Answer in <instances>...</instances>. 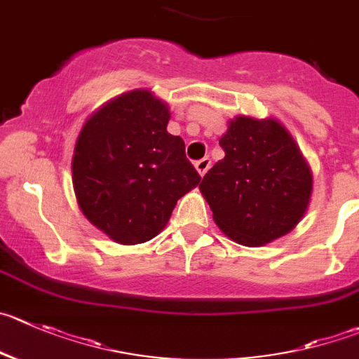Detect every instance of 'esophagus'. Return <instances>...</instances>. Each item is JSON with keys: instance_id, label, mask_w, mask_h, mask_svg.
Here are the masks:
<instances>
[{"instance_id": "34e87169", "label": "esophagus", "mask_w": 359, "mask_h": 359, "mask_svg": "<svg viewBox=\"0 0 359 359\" xmlns=\"http://www.w3.org/2000/svg\"><path fill=\"white\" fill-rule=\"evenodd\" d=\"M210 167H211V160L208 158V156H204V158L197 160V162H196V169H197V172L201 174V176H204V174L208 172V169H210Z\"/></svg>"}]
</instances>
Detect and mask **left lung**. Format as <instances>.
Returning a JSON list of instances; mask_svg holds the SVG:
<instances>
[{
	"label": "left lung",
	"instance_id": "left-lung-1",
	"mask_svg": "<svg viewBox=\"0 0 359 359\" xmlns=\"http://www.w3.org/2000/svg\"><path fill=\"white\" fill-rule=\"evenodd\" d=\"M225 156L199 189L224 234L259 247L291 233L309 208L312 170L285 126L238 116L220 137Z\"/></svg>",
	"mask_w": 359,
	"mask_h": 359
}]
</instances>
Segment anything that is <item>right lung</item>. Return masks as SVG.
I'll return each instance as SVG.
<instances>
[{"mask_svg": "<svg viewBox=\"0 0 359 359\" xmlns=\"http://www.w3.org/2000/svg\"><path fill=\"white\" fill-rule=\"evenodd\" d=\"M167 104L148 90L112 98L88 118L74 148L72 183L84 217L121 245L149 241L201 176L185 142L167 132Z\"/></svg>", "mask_w": 359, "mask_h": 359, "instance_id": "add662e5", "label": "right lung"}]
</instances>
